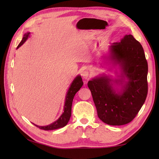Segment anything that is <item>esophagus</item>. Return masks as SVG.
<instances>
[{
    "mask_svg": "<svg viewBox=\"0 0 159 159\" xmlns=\"http://www.w3.org/2000/svg\"><path fill=\"white\" fill-rule=\"evenodd\" d=\"M82 76L84 79H89V77H90V75H89V72H88V71H83V72H82Z\"/></svg>",
    "mask_w": 159,
    "mask_h": 159,
    "instance_id": "34e87169",
    "label": "esophagus"
}]
</instances>
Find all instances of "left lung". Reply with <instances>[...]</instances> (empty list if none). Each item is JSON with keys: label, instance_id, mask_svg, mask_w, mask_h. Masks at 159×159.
<instances>
[{"label": "left lung", "instance_id": "8db88e82", "mask_svg": "<svg viewBox=\"0 0 159 159\" xmlns=\"http://www.w3.org/2000/svg\"><path fill=\"white\" fill-rule=\"evenodd\" d=\"M118 66L116 78L102 74L87 83L100 120L111 126L130 122L141 109L148 94V63L141 43L132 35L109 47L104 57ZM117 74V72H116Z\"/></svg>", "mask_w": 159, "mask_h": 159}]
</instances>
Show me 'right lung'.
Returning <instances> with one entry per match:
<instances>
[{"label":"right lung","instance_id":"1","mask_svg":"<svg viewBox=\"0 0 159 159\" xmlns=\"http://www.w3.org/2000/svg\"><path fill=\"white\" fill-rule=\"evenodd\" d=\"M30 34H31V33L30 32H26L25 34L24 35L22 41L20 42L19 45L18 46V47H17V49L19 48L21 46L23 43L26 41V40H27V39L30 37ZM83 85V82L82 80L81 76L80 75L76 76L75 77V79L73 80L72 83H71L68 90H67V94L66 96L65 104H64V107H63V112L61 114V116L59 117L58 120H57L55 121H54L53 123L48 125V126H40L33 123V124L37 127L40 128V129L45 130H55L66 126L67 124L68 123L71 117V113H72V101L74 99V97L75 96V94L81 88Z\"/></svg>","mask_w":159,"mask_h":159}]
</instances>
